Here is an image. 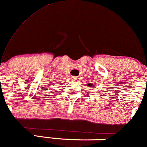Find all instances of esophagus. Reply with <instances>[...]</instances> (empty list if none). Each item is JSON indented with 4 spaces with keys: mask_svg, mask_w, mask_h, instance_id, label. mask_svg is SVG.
<instances>
[{
    "mask_svg": "<svg viewBox=\"0 0 147 147\" xmlns=\"http://www.w3.org/2000/svg\"><path fill=\"white\" fill-rule=\"evenodd\" d=\"M71 80L73 81V82H75V81L77 80V77H71Z\"/></svg>",
    "mask_w": 147,
    "mask_h": 147,
    "instance_id": "esophagus-1",
    "label": "esophagus"
}]
</instances>
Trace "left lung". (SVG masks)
<instances>
[{
    "mask_svg": "<svg viewBox=\"0 0 147 147\" xmlns=\"http://www.w3.org/2000/svg\"><path fill=\"white\" fill-rule=\"evenodd\" d=\"M88 86H90V87H91V86H93V85H92V84H90V83L88 84ZM93 87H94V86H93ZM93 87H92V88H93Z\"/></svg>",
    "mask_w": 147,
    "mask_h": 147,
    "instance_id": "8db88e82",
    "label": "left lung"
}]
</instances>
